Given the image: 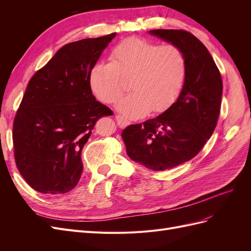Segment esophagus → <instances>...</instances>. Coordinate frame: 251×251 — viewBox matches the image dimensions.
Wrapping results in <instances>:
<instances>
[{"label":"esophagus","instance_id":"1","mask_svg":"<svg viewBox=\"0 0 251 251\" xmlns=\"http://www.w3.org/2000/svg\"><path fill=\"white\" fill-rule=\"evenodd\" d=\"M115 118H116V121H117V125H118V126L119 127H126V126H127L128 125H130V121L128 120H126L124 117H121L120 115H116L115 116Z\"/></svg>","mask_w":251,"mask_h":251}]
</instances>
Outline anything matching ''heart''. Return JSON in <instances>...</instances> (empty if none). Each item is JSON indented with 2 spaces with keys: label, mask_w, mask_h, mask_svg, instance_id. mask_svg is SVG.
I'll return each instance as SVG.
<instances>
[{
  "label": "heart",
  "mask_w": 251,
  "mask_h": 251,
  "mask_svg": "<svg viewBox=\"0 0 251 251\" xmlns=\"http://www.w3.org/2000/svg\"><path fill=\"white\" fill-rule=\"evenodd\" d=\"M187 60L178 46L161 45L138 37L121 41L110 53V63L100 62L89 74L93 94L100 101L116 103L131 80L133 93L118 104L126 118L137 119L151 112L170 108L184 87Z\"/></svg>",
  "instance_id": "obj_1"
}]
</instances>
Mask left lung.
I'll return each instance as SVG.
<instances>
[{"label": "left lung", "mask_w": 251, "mask_h": 251, "mask_svg": "<svg viewBox=\"0 0 251 251\" xmlns=\"http://www.w3.org/2000/svg\"><path fill=\"white\" fill-rule=\"evenodd\" d=\"M150 34L178 46L187 60L184 87L160 115L126 127V154L153 171L173 169L199 153L214 133L221 108V74L207 48L184 30L157 29Z\"/></svg>", "instance_id": "obj_1"}]
</instances>
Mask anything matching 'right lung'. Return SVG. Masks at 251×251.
<instances>
[{
  "instance_id": "right-lung-1",
  "label": "right lung",
  "mask_w": 251,
  "mask_h": 251,
  "mask_svg": "<svg viewBox=\"0 0 251 251\" xmlns=\"http://www.w3.org/2000/svg\"><path fill=\"white\" fill-rule=\"evenodd\" d=\"M116 33L65 45L29 80L13 121L14 158L35 191L65 194L82 173L81 150L113 112L96 100L89 74Z\"/></svg>"
}]
</instances>
